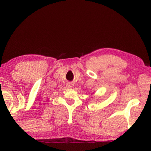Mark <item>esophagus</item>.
<instances>
[{
  "instance_id": "34e87169",
  "label": "esophagus",
  "mask_w": 151,
  "mask_h": 151,
  "mask_svg": "<svg viewBox=\"0 0 151 151\" xmlns=\"http://www.w3.org/2000/svg\"><path fill=\"white\" fill-rule=\"evenodd\" d=\"M67 87L68 88L71 89L73 88V85L71 83H68V84H67Z\"/></svg>"
}]
</instances>
